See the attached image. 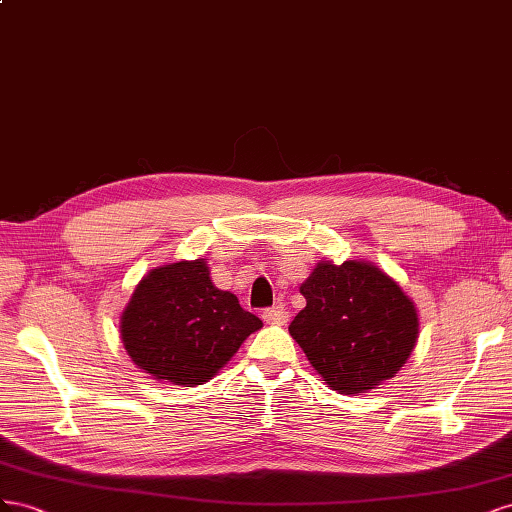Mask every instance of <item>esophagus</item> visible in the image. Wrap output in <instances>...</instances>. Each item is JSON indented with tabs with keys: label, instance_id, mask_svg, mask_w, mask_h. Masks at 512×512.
<instances>
[{
	"label": "esophagus",
	"instance_id": "obj_1",
	"mask_svg": "<svg viewBox=\"0 0 512 512\" xmlns=\"http://www.w3.org/2000/svg\"><path fill=\"white\" fill-rule=\"evenodd\" d=\"M264 321L266 324H274V326H285L287 324V319H289V313H287V309L283 304H276V306H272V309H266L264 311Z\"/></svg>",
	"mask_w": 512,
	"mask_h": 512
}]
</instances>
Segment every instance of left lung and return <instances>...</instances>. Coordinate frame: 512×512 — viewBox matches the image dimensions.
<instances>
[{
	"label": "left lung",
	"mask_w": 512,
	"mask_h": 512,
	"mask_svg": "<svg viewBox=\"0 0 512 512\" xmlns=\"http://www.w3.org/2000/svg\"><path fill=\"white\" fill-rule=\"evenodd\" d=\"M306 300L289 334L321 382L358 394L394 377L418 341L416 304L371 261H319L300 285Z\"/></svg>",
	"instance_id": "1"
}]
</instances>
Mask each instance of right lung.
<instances>
[{
	"mask_svg": "<svg viewBox=\"0 0 512 512\" xmlns=\"http://www.w3.org/2000/svg\"><path fill=\"white\" fill-rule=\"evenodd\" d=\"M261 326L231 291L212 283L206 259L150 270L120 317L130 360L143 373L175 386L208 382Z\"/></svg>",
	"mask_w": 512,
	"mask_h": 512,
	"instance_id": "obj_1",
	"label": "right lung"
}]
</instances>
